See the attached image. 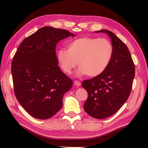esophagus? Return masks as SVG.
Returning a JSON list of instances; mask_svg holds the SVG:
<instances>
[{
	"label": "esophagus",
	"instance_id": "34e87169",
	"mask_svg": "<svg viewBox=\"0 0 148 148\" xmlns=\"http://www.w3.org/2000/svg\"><path fill=\"white\" fill-rule=\"evenodd\" d=\"M74 84H75V86H76L77 87H79L81 86V83L79 82H78V81H75Z\"/></svg>",
	"mask_w": 148,
	"mask_h": 148
}]
</instances>
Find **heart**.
Segmentation results:
<instances>
[{
  "label": "heart",
  "mask_w": 148,
  "mask_h": 148,
  "mask_svg": "<svg viewBox=\"0 0 148 148\" xmlns=\"http://www.w3.org/2000/svg\"><path fill=\"white\" fill-rule=\"evenodd\" d=\"M112 55L113 46L108 40L92 37L77 38L69 44L68 50L56 52L58 64L66 74L71 73L78 62V76L100 75L108 67Z\"/></svg>",
  "instance_id": "heart-1"
}]
</instances>
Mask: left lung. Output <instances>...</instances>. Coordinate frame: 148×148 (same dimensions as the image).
<instances>
[{"label":"left lung","mask_w":148,"mask_h":148,"mask_svg":"<svg viewBox=\"0 0 148 148\" xmlns=\"http://www.w3.org/2000/svg\"><path fill=\"white\" fill-rule=\"evenodd\" d=\"M94 32L108 34L112 41L113 55L102 74L82 83L88 94L84 108L90 116L103 119L116 113L128 99L135 66L127 46L112 32L102 29Z\"/></svg>","instance_id":"obj_1"}]
</instances>
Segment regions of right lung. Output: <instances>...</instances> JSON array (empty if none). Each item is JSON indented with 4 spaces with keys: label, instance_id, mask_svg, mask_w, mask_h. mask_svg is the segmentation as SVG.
<instances>
[{
    "label": "right lung",
    "instance_id": "obj_1",
    "mask_svg": "<svg viewBox=\"0 0 148 148\" xmlns=\"http://www.w3.org/2000/svg\"><path fill=\"white\" fill-rule=\"evenodd\" d=\"M73 34L52 27L40 28L20 44L11 64L14 92L34 118L48 119L62 106L73 81L58 66L56 44Z\"/></svg>",
    "mask_w": 148,
    "mask_h": 148
}]
</instances>
